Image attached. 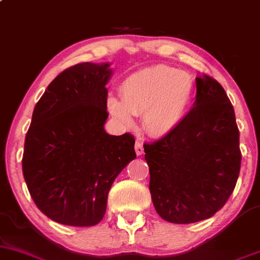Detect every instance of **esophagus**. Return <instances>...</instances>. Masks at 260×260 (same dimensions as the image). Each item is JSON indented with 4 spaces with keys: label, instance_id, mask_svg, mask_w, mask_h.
<instances>
[{
    "label": "esophagus",
    "instance_id": "34e87169",
    "mask_svg": "<svg viewBox=\"0 0 260 260\" xmlns=\"http://www.w3.org/2000/svg\"><path fill=\"white\" fill-rule=\"evenodd\" d=\"M134 149H136V154L140 156V155L144 154V148H143V143L140 140H137L136 145H134Z\"/></svg>",
    "mask_w": 260,
    "mask_h": 260
}]
</instances>
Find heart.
I'll list each match as a JSON object with an SVG mask.
<instances>
[{
  "mask_svg": "<svg viewBox=\"0 0 260 260\" xmlns=\"http://www.w3.org/2000/svg\"><path fill=\"white\" fill-rule=\"evenodd\" d=\"M196 89L189 73L170 66H151L129 74L121 84V100L110 96L107 110L124 127L133 124L132 115H142L147 133L164 137L186 120Z\"/></svg>",
  "mask_w": 260,
  "mask_h": 260,
  "instance_id": "heart-1",
  "label": "heart"
}]
</instances>
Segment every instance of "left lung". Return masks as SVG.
<instances>
[{
    "instance_id": "1",
    "label": "left lung",
    "mask_w": 260,
    "mask_h": 260,
    "mask_svg": "<svg viewBox=\"0 0 260 260\" xmlns=\"http://www.w3.org/2000/svg\"><path fill=\"white\" fill-rule=\"evenodd\" d=\"M196 84V101L181 126L144 145L155 210L174 223L213 216L240 175V132L231 101L207 74L197 77Z\"/></svg>"
}]
</instances>
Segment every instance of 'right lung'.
Listing matches in <instances>:
<instances>
[{
    "label": "right lung",
    "mask_w": 260,
    "mask_h": 260,
    "mask_svg": "<svg viewBox=\"0 0 260 260\" xmlns=\"http://www.w3.org/2000/svg\"><path fill=\"white\" fill-rule=\"evenodd\" d=\"M110 62H84L58 74L35 105L23 175L37 207L53 221L94 226L113 181L137 157L133 136L106 133Z\"/></svg>",
    "instance_id": "1"
}]
</instances>
